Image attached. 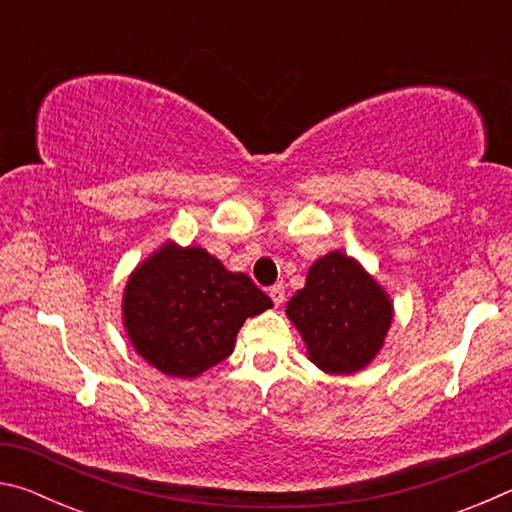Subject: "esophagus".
Returning <instances> with one entry per match:
<instances>
[{
  "instance_id": "obj_1",
  "label": "esophagus",
  "mask_w": 512,
  "mask_h": 512,
  "mask_svg": "<svg viewBox=\"0 0 512 512\" xmlns=\"http://www.w3.org/2000/svg\"><path fill=\"white\" fill-rule=\"evenodd\" d=\"M268 296H271V300L275 302V307H280L284 302V287H282V284H275V287L268 289Z\"/></svg>"
}]
</instances>
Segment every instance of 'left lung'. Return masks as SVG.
<instances>
[{"instance_id":"left-lung-1","label":"left lung","mask_w":512,"mask_h":512,"mask_svg":"<svg viewBox=\"0 0 512 512\" xmlns=\"http://www.w3.org/2000/svg\"><path fill=\"white\" fill-rule=\"evenodd\" d=\"M287 316L320 370L352 375L379 354L393 323V302L357 259L334 250L309 268Z\"/></svg>"}]
</instances>
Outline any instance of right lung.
Listing matches in <instances>:
<instances>
[{
  "instance_id": "1",
  "label": "right lung",
  "mask_w": 512,
  "mask_h": 512,
  "mask_svg": "<svg viewBox=\"0 0 512 512\" xmlns=\"http://www.w3.org/2000/svg\"><path fill=\"white\" fill-rule=\"evenodd\" d=\"M273 302L244 273L198 246L164 244L128 277L124 327L133 348L169 377L194 379L230 357L239 327Z\"/></svg>"
}]
</instances>
